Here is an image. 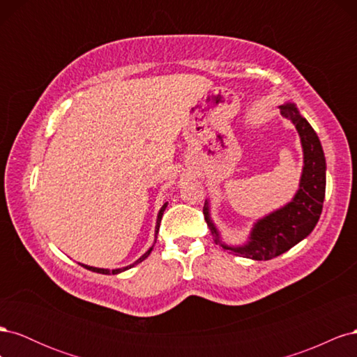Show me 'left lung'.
<instances>
[{
	"label": "left lung",
	"instance_id": "obj_1",
	"mask_svg": "<svg viewBox=\"0 0 357 357\" xmlns=\"http://www.w3.org/2000/svg\"><path fill=\"white\" fill-rule=\"evenodd\" d=\"M280 113L295 125L304 152V168L299 180V189L284 207L259 219L252 228L248 241L243 245H228L210 218L208 202L204 205V218L214 236V243L236 256L269 261L283 255L311 234L317 225L326 190V159L314 129L302 117L294 102L280 105Z\"/></svg>",
	"mask_w": 357,
	"mask_h": 357
}]
</instances>
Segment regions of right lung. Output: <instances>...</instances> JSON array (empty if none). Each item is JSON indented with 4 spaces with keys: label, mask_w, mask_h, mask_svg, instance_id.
Wrapping results in <instances>:
<instances>
[{
    "label": "right lung",
    "mask_w": 357,
    "mask_h": 357,
    "mask_svg": "<svg viewBox=\"0 0 357 357\" xmlns=\"http://www.w3.org/2000/svg\"><path fill=\"white\" fill-rule=\"evenodd\" d=\"M167 205H168V202H165L164 205H162V208L159 210V213H158V219H156V226H155V241H156V238H158V232H159V225H160V219H162V214H164V211H165V208H167ZM152 250H153V245L149 248V250L139 257V259H137V261L132 264V265H129V266H125V268H117V269H104V268H95V266H89V265H83V264H80L83 268H86V269H89V271H93V273H100V274H119V273H122V271H126V269H129V268H132L134 265H137V264H139V262H143L144 259L152 253Z\"/></svg>",
    "instance_id": "add662e5"
}]
</instances>
